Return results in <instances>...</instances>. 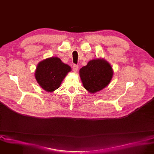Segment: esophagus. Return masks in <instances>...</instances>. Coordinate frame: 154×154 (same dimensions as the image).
Segmentation results:
<instances>
[{
    "label": "esophagus",
    "mask_w": 154,
    "mask_h": 154,
    "mask_svg": "<svg viewBox=\"0 0 154 154\" xmlns=\"http://www.w3.org/2000/svg\"><path fill=\"white\" fill-rule=\"evenodd\" d=\"M78 69H79V66H78V65L74 64V66H72V70H73V71L75 72H77Z\"/></svg>",
    "instance_id": "esophagus-1"
}]
</instances>
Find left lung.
I'll return each mask as SVG.
<instances>
[{
    "label": "left lung",
    "instance_id": "1",
    "mask_svg": "<svg viewBox=\"0 0 154 154\" xmlns=\"http://www.w3.org/2000/svg\"><path fill=\"white\" fill-rule=\"evenodd\" d=\"M80 76L85 88L95 93L109 85L113 75L110 64L103 59H94L80 69Z\"/></svg>",
    "mask_w": 154,
    "mask_h": 154
}]
</instances>
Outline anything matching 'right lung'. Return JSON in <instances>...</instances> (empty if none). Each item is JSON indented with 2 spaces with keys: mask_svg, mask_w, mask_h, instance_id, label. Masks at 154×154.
<instances>
[{
  "mask_svg": "<svg viewBox=\"0 0 154 154\" xmlns=\"http://www.w3.org/2000/svg\"><path fill=\"white\" fill-rule=\"evenodd\" d=\"M70 70V67L58 57H51L38 63L35 76L38 84L45 91L53 92L60 87Z\"/></svg>",
  "mask_w": 154,
  "mask_h": 154,
  "instance_id": "right-lung-1",
  "label": "right lung"
}]
</instances>
